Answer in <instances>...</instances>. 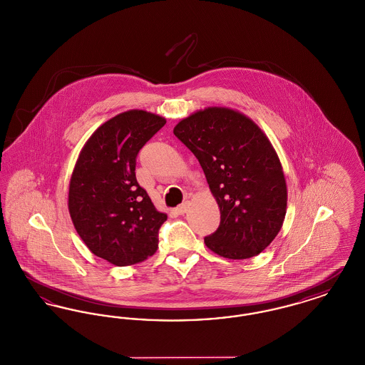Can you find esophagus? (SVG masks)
I'll use <instances>...</instances> for the list:
<instances>
[{"mask_svg":"<svg viewBox=\"0 0 365 365\" xmlns=\"http://www.w3.org/2000/svg\"><path fill=\"white\" fill-rule=\"evenodd\" d=\"M189 205H190V202H189V201H185L183 204H180V205L176 208V212H178L179 215H185V213L187 212V209H189Z\"/></svg>","mask_w":365,"mask_h":365,"instance_id":"obj_1","label":"esophagus"}]
</instances>
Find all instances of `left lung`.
<instances>
[{"mask_svg": "<svg viewBox=\"0 0 365 365\" xmlns=\"http://www.w3.org/2000/svg\"><path fill=\"white\" fill-rule=\"evenodd\" d=\"M174 134L198 158L220 208V225L205 245L231 260L257 256L278 235L287 205L271 142L242 113L216 106L178 123Z\"/></svg>", "mask_w": 365, "mask_h": 365, "instance_id": "obj_1", "label": "left lung"}]
</instances>
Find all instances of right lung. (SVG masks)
<instances>
[{"mask_svg":"<svg viewBox=\"0 0 365 365\" xmlns=\"http://www.w3.org/2000/svg\"><path fill=\"white\" fill-rule=\"evenodd\" d=\"M165 119L128 110L96 130L71 176L68 209L79 237L96 256L118 267L153 256L167 215L158 212L135 178L143 145Z\"/></svg>","mask_w":365,"mask_h":365,"instance_id":"1","label":"right lung"}]
</instances>
